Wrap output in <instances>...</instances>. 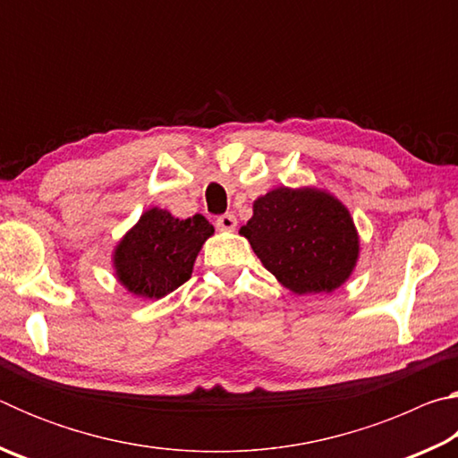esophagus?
<instances>
[{
    "mask_svg": "<svg viewBox=\"0 0 458 458\" xmlns=\"http://www.w3.org/2000/svg\"><path fill=\"white\" fill-rule=\"evenodd\" d=\"M236 226H238V220L234 214H224L218 220H216V228L224 230V232H234Z\"/></svg>",
    "mask_w": 458,
    "mask_h": 458,
    "instance_id": "1",
    "label": "esophagus"
}]
</instances>
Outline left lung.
Here are the masks:
<instances>
[{
    "label": "left lung",
    "mask_w": 458,
    "mask_h": 458,
    "mask_svg": "<svg viewBox=\"0 0 458 458\" xmlns=\"http://www.w3.org/2000/svg\"><path fill=\"white\" fill-rule=\"evenodd\" d=\"M240 234L262 267L299 297L327 294L345 284L361 250L347 206L315 185H278L257 198Z\"/></svg>",
    "instance_id": "8db88e82"
}]
</instances>
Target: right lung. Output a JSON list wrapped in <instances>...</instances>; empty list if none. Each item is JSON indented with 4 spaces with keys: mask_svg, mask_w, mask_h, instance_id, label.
I'll return each instance as SVG.
<instances>
[{
    "mask_svg": "<svg viewBox=\"0 0 458 458\" xmlns=\"http://www.w3.org/2000/svg\"><path fill=\"white\" fill-rule=\"evenodd\" d=\"M214 234L204 216L175 218L153 206L113 248L114 278L139 299H164L191 276L201 246Z\"/></svg>",
    "mask_w": 458,
    "mask_h": 458,
    "instance_id": "add662e5",
    "label": "right lung"
}]
</instances>
